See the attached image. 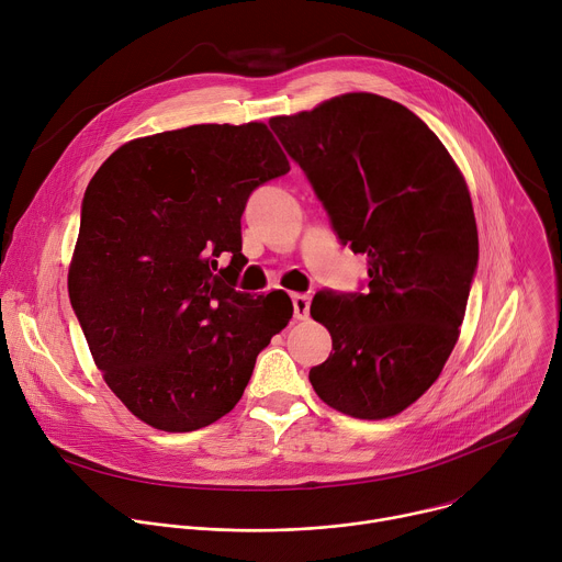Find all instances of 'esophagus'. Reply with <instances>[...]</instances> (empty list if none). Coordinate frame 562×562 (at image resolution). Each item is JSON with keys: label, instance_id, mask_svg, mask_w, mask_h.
Listing matches in <instances>:
<instances>
[{"label": "esophagus", "instance_id": "esophagus-1", "mask_svg": "<svg viewBox=\"0 0 562 562\" xmlns=\"http://www.w3.org/2000/svg\"><path fill=\"white\" fill-rule=\"evenodd\" d=\"M291 300H293V315H295V319H308L311 297L304 295V293H295Z\"/></svg>", "mask_w": 562, "mask_h": 562}]
</instances>
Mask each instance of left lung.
Segmentation results:
<instances>
[{"label": "left lung", "mask_w": 562, "mask_h": 562, "mask_svg": "<svg viewBox=\"0 0 562 562\" xmlns=\"http://www.w3.org/2000/svg\"><path fill=\"white\" fill-rule=\"evenodd\" d=\"M269 126L340 243L369 258L364 293L319 291L311 302L334 349L308 380L353 418L405 412L453 351L477 267L464 178L418 115L373 93H347Z\"/></svg>", "instance_id": "8db88e82"}]
</instances>
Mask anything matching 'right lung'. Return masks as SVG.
Instances as JSON below:
<instances>
[{
    "mask_svg": "<svg viewBox=\"0 0 562 562\" xmlns=\"http://www.w3.org/2000/svg\"><path fill=\"white\" fill-rule=\"evenodd\" d=\"M289 169L262 122L195 124L120 146L89 182L68 295L106 384L146 425L184 434L226 416L289 325L284 291L235 289L247 200Z\"/></svg>",
    "mask_w": 562,
    "mask_h": 562,
    "instance_id": "obj_1",
    "label": "right lung"
}]
</instances>
